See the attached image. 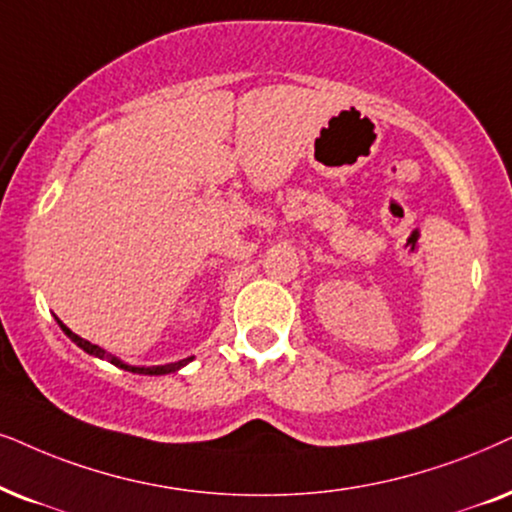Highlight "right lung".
<instances>
[{
    "label": "right lung",
    "instance_id": "obj_1",
    "mask_svg": "<svg viewBox=\"0 0 512 512\" xmlns=\"http://www.w3.org/2000/svg\"><path fill=\"white\" fill-rule=\"evenodd\" d=\"M58 324H61V329L65 331V334H68V338H72V341H75L79 348L84 350V353H89V355H94V357H101V360H108L110 364H115V367H119V369H124V371H131V374H143V376H162V374H174V371H178L181 367H185V364H188L192 357H185V360H178V362H171V364H159V367H134V364H126V362H122V360H117L115 355H110V353H105V350L101 348V345H94V343H89L86 341V338H82V336H77L75 331H70L68 327H65V324L58 320Z\"/></svg>",
    "mask_w": 512,
    "mask_h": 512
}]
</instances>
